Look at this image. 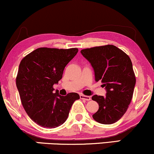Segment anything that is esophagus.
I'll return each mask as SVG.
<instances>
[{
	"instance_id": "34e87169",
	"label": "esophagus",
	"mask_w": 154,
	"mask_h": 154,
	"mask_svg": "<svg viewBox=\"0 0 154 154\" xmlns=\"http://www.w3.org/2000/svg\"><path fill=\"white\" fill-rule=\"evenodd\" d=\"M80 98L81 99H84V100H86V101L91 100V97H88V96H85V95H83V94L80 95Z\"/></svg>"
}]
</instances>
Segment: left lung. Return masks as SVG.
Here are the masks:
<instances>
[{"label":"left lung","mask_w":154,"mask_h":154,"mask_svg":"<svg viewBox=\"0 0 154 154\" xmlns=\"http://www.w3.org/2000/svg\"><path fill=\"white\" fill-rule=\"evenodd\" d=\"M81 53L91 65L95 81H101L106 96L94 95L92 100L99 109L92 115L102 124L116 122L124 115L133 98L135 76L131 60L115 45H104L82 50Z\"/></svg>","instance_id":"1"}]
</instances>
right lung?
Returning <instances> with one entry per match:
<instances>
[{"label":"right lung","mask_w":154,"mask_h":154,"mask_svg":"<svg viewBox=\"0 0 154 154\" xmlns=\"http://www.w3.org/2000/svg\"><path fill=\"white\" fill-rule=\"evenodd\" d=\"M77 48H40L30 52L20 63L16 86L21 104L29 117L43 128H55L68 119L73 102L80 97L54 93L53 85L62 79L63 70L77 54Z\"/></svg>","instance_id":"add662e5"}]
</instances>
